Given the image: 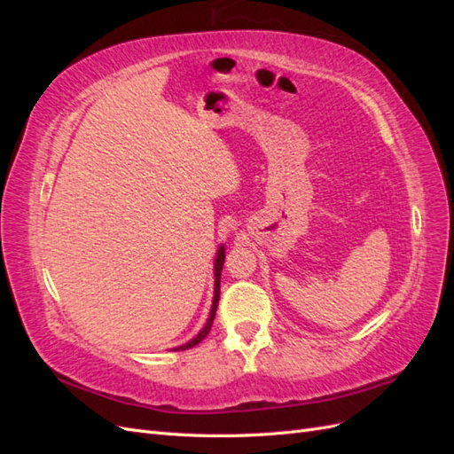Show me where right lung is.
I'll list each match as a JSON object with an SVG mask.
<instances>
[{"mask_svg":"<svg viewBox=\"0 0 454 454\" xmlns=\"http://www.w3.org/2000/svg\"><path fill=\"white\" fill-rule=\"evenodd\" d=\"M223 261H225V250H223V246L222 248H219V252H217V257H215V287H214V303H212V310H210V316H208V322H206V325L202 327V332L193 339V340H189V342H185V345H182L180 348H176V350H189V348H193V347H197L199 342L202 340V339H206V335L210 333V329H212V324H214V318H215V310H217V301H219V282H222V269H223Z\"/></svg>","mask_w":454,"mask_h":454,"instance_id":"1","label":"right lung"}]
</instances>
